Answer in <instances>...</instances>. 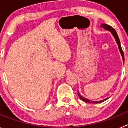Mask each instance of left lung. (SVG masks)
I'll return each instance as SVG.
<instances>
[{"instance_id":"1","label":"left lung","mask_w":128,"mask_h":128,"mask_svg":"<svg viewBox=\"0 0 128 128\" xmlns=\"http://www.w3.org/2000/svg\"><path fill=\"white\" fill-rule=\"evenodd\" d=\"M100 28H103V29H104L105 30H108V31H110V32L111 33H112V34L113 35V36L114 37V38H115V41H116V42H117V45H118V49H119L120 52V54H121L122 57L123 62H124V52H123L122 49L121 45H120V42L119 38H118V35H117V32L115 31V30L114 29V28H112V27H111V26H109V25L105 24H102L100 25ZM78 96H79V97H80V98L81 99V100H82V101H84V102H88V103H94V104L100 103V102H104V101H105V100H107V99H109V98H106V99H104V100H100V101H92V100H89V99H86V98H83V97H82V96H81V94H80L79 93V92H78Z\"/></svg>"}]
</instances>
